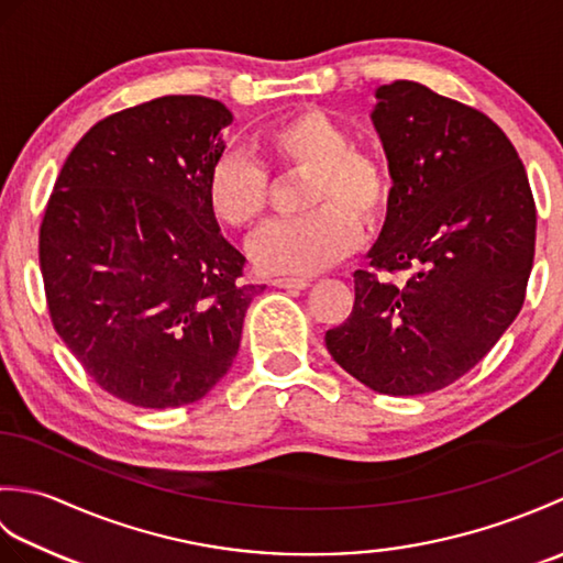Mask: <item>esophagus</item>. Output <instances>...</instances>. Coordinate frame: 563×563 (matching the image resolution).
Segmentation results:
<instances>
[{"label":"esophagus","instance_id":"1","mask_svg":"<svg viewBox=\"0 0 563 563\" xmlns=\"http://www.w3.org/2000/svg\"><path fill=\"white\" fill-rule=\"evenodd\" d=\"M271 285H275V288H285V290H307L309 280L307 278H273Z\"/></svg>","mask_w":563,"mask_h":563}]
</instances>
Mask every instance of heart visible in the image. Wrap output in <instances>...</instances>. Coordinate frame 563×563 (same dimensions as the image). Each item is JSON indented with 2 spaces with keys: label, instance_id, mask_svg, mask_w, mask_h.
Instances as JSON below:
<instances>
[{
  "label": "heart",
  "instance_id": "b5f03b06",
  "mask_svg": "<svg viewBox=\"0 0 563 563\" xmlns=\"http://www.w3.org/2000/svg\"><path fill=\"white\" fill-rule=\"evenodd\" d=\"M271 169L307 174L302 206L307 214L266 227L251 256L266 273L309 275L331 266L355 249L361 218L375 224L389 208L391 176L377 154L353 147L351 130L321 109L280 115L258 135ZM271 181L263 166L242 152H227L208 172L206 198L214 218L246 230L268 210Z\"/></svg>",
  "mask_w": 563,
  "mask_h": 563
}]
</instances>
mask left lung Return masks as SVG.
Returning a JSON list of instances; mask_svg holds the SVG:
<instances>
[{
    "label": "left lung",
    "instance_id": "1",
    "mask_svg": "<svg viewBox=\"0 0 563 563\" xmlns=\"http://www.w3.org/2000/svg\"><path fill=\"white\" fill-rule=\"evenodd\" d=\"M373 123L391 198L353 312L327 331L345 373L391 397L452 385L518 317L534 258L537 210L512 142L482 111L418 81L377 89Z\"/></svg>",
    "mask_w": 563,
    "mask_h": 563
}]
</instances>
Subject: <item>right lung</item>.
<instances>
[{
  "label": "right lung",
  "instance_id": "add662e5",
  "mask_svg": "<svg viewBox=\"0 0 563 563\" xmlns=\"http://www.w3.org/2000/svg\"><path fill=\"white\" fill-rule=\"evenodd\" d=\"M227 106L162 97L113 113L59 172L41 224L47 312L87 375L142 409L194 404L232 367L263 285L227 242L206 181Z\"/></svg>",
  "mask_w": 563,
  "mask_h": 563
}]
</instances>
